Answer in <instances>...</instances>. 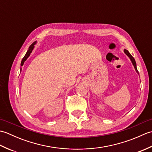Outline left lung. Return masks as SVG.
Listing matches in <instances>:
<instances>
[{
    "label": "left lung",
    "mask_w": 152,
    "mask_h": 152,
    "mask_svg": "<svg viewBox=\"0 0 152 152\" xmlns=\"http://www.w3.org/2000/svg\"><path fill=\"white\" fill-rule=\"evenodd\" d=\"M124 53L127 55V56L129 57V59H130V60L131 61V62H132V63H133V66H134V69H135V70H136V72L138 74V70H137V63H136V61H135V60H134V57L131 56V55L130 54V53L128 51V50H124Z\"/></svg>",
    "instance_id": "obj_1"
}]
</instances>
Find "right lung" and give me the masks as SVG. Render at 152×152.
<instances>
[{"label": "right lung", "instance_id": "right-lung-1", "mask_svg": "<svg viewBox=\"0 0 152 152\" xmlns=\"http://www.w3.org/2000/svg\"><path fill=\"white\" fill-rule=\"evenodd\" d=\"M37 44V41H35V42H34L32 44L31 46H29V48H28V51H27V53H26V54H25V56H24V57L23 58V59H22V61H21V66H23V64H24V63H25V61H26L27 59V58L30 56V55H31V53H32V51H33V49H34V45ZM20 70L21 71V68L20 69Z\"/></svg>", "mask_w": 152, "mask_h": 152}]
</instances>
